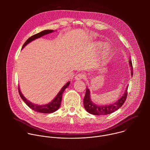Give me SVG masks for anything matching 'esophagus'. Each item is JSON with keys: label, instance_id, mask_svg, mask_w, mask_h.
Instances as JSON below:
<instances>
[{"label": "esophagus", "instance_id": "34e87169", "mask_svg": "<svg viewBox=\"0 0 150 150\" xmlns=\"http://www.w3.org/2000/svg\"><path fill=\"white\" fill-rule=\"evenodd\" d=\"M75 78V79L76 80H80V79H83L85 78V75L83 74H79Z\"/></svg>", "mask_w": 150, "mask_h": 150}]
</instances>
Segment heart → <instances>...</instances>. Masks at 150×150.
<instances>
[{
	"instance_id": "obj_1",
	"label": "heart",
	"mask_w": 150,
	"mask_h": 150,
	"mask_svg": "<svg viewBox=\"0 0 150 150\" xmlns=\"http://www.w3.org/2000/svg\"><path fill=\"white\" fill-rule=\"evenodd\" d=\"M110 53V49L109 46H105L103 47L101 51V56L103 57H107Z\"/></svg>"
}]
</instances>
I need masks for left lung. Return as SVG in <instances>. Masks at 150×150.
Here are the masks:
<instances>
[{"mask_svg":"<svg viewBox=\"0 0 150 150\" xmlns=\"http://www.w3.org/2000/svg\"><path fill=\"white\" fill-rule=\"evenodd\" d=\"M130 67L131 68V75H133V67L132 61L129 60ZM127 88L128 86H127L125 93L123 96L116 103L110 104L109 105H96L92 102L90 98V93L89 89L87 87L86 92L83 98V105L84 108L89 113L94 115H106L113 113L114 112L118 110L120 107L124 104L125 101L126 100L127 96Z\"/></svg>","mask_w":150,"mask_h":150,"instance_id":"obj_1","label":"left lung"}]
</instances>
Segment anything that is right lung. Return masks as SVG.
Listing matches in <instances>:
<instances>
[{
	"label": "right lung",
	"instance_id": "right-lung-1",
	"mask_svg": "<svg viewBox=\"0 0 150 150\" xmlns=\"http://www.w3.org/2000/svg\"><path fill=\"white\" fill-rule=\"evenodd\" d=\"M52 32H53V30H47L42 31L39 33H37L35 35H32L25 42V43L24 44L22 49H23L28 43H29V42H30L33 40H34L36 38H40L42 36H43V35L49 34V33H51ZM69 83H70V82H67L66 83V85H65L63 87V88L59 91V93L56 96V97L53 99V100L52 102H50V103L46 104V105H37V104H34L31 103L30 101H29L28 100H27V98H25V97L23 95V94L21 93L19 87H18V92H19V94L21 98L23 99V100L25 102V103H26V104L32 110H33L37 112L42 113H51L54 112L60 108V103L62 101V97L63 93L64 92V91L65 90V89L69 86Z\"/></svg>",
	"mask_w": 150,
	"mask_h": 150
}]
</instances>
